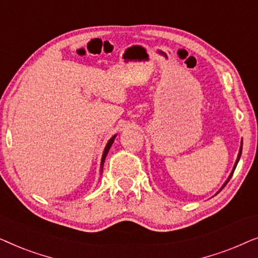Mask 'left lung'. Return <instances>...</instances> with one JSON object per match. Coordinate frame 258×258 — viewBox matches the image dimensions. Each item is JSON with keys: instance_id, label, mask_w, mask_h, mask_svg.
Listing matches in <instances>:
<instances>
[{"instance_id": "left-lung-1", "label": "left lung", "mask_w": 258, "mask_h": 258, "mask_svg": "<svg viewBox=\"0 0 258 258\" xmlns=\"http://www.w3.org/2000/svg\"><path fill=\"white\" fill-rule=\"evenodd\" d=\"M242 147H243V141H242V142H241V147H239V151H238V155H237V160H236V162H235V164H234V168H232V171H231V174H230V175H229V177H228V179H227V181H225V182H224V184H223V185H222V188L220 189V191H221V190H222V189H223V188H224V186H225V184H227V183L229 182V179H230V178H231V176H232V174H234V171H235V169H236V165H237V163H238V161H239V158H241V155H242ZM220 191H217V194H218V192H220Z\"/></svg>"}]
</instances>
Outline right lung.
<instances>
[{
    "mask_svg": "<svg viewBox=\"0 0 258 258\" xmlns=\"http://www.w3.org/2000/svg\"><path fill=\"white\" fill-rule=\"evenodd\" d=\"M115 137H116V135L112 136L111 139L108 141L107 146H105L104 150H103V155H102V158H101V165H100V174H101V175H102V171H103V164H104L105 157H107V155H108V153H109V150H110V148H111V146H112V143H114Z\"/></svg>",
    "mask_w": 258,
    "mask_h": 258,
    "instance_id": "right-lung-1",
    "label": "right lung"
}]
</instances>
